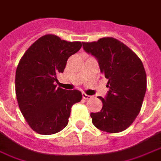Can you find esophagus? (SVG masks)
I'll list each match as a JSON object with an SVG mask.
<instances>
[{
  "label": "esophagus",
  "instance_id": "1",
  "mask_svg": "<svg viewBox=\"0 0 161 161\" xmlns=\"http://www.w3.org/2000/svg\"><path fill=\"white\" fill-rule=\"evenodd\" d=\"M92 95H88V94H86L85 93H83V98L84 100H90L92 98Z\"/></svg>",
  "mask_w": 161,
  "mask_h": 161
}]
</instances>
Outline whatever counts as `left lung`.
<instances>
[{"label": "left lung", "mask_w": 161, "mask_h": 161, "mask_svg": "<svg viewBox=\"0 0 161 161\" xmlns=\"http://www.w3.org/2000/svg\"><path fill=\"white\" fill-rule=\"evenodd\" d=\"M83 48L97 59L100 72L108 79L109 91L105 98L99 97L102 109L90 114L92 122L104 132H122L142 107L147 87L143 62L129 47L111 37L83 42Z\"/></svg>", "instance_id": "1"}]
</instances>
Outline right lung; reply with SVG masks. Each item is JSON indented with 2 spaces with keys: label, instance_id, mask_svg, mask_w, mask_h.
Returning <instances> with one entry per match:
<instances>
[{
  "label": "right lung",
  "instance_id": "1",
  "mask_svg": "<svg viewBox=\"0 0 161 161\" xmlns=\"http://www.w3.org/2000/svg\"><path fill=\"white\" fill-rule=\"evenodd\" d=\"M82 47L53 34L40 37L27 50L17 67L15 89L18 106L32 129L51 135L68 123L72 106L82 100L79 90L56 88V75L67 59Z\"/></svg>",
  "mask_w": 161,
  "mask_h": 161
}]
</instances>
